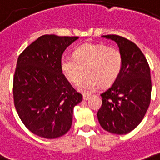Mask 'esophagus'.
<instances>
[{
	"label": "esophagus",
	"mask_w": 160,
	"mask_h": 160,
	"mask_svg": "<svg viewBox=\"0 0 160 160\" xmlns=\"http://www.w3.org/2000/svg\"><path fill=\"white\" fill-rule=\"evenodd\" d=\"M82 98H83V100H84V101H88V100L90 98V95H89V94H83Z\"/></svg>",
	"instance_id": "1"
}]
</instances>
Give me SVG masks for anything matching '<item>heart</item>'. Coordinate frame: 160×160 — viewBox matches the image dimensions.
<instances>
[{
  "instance_id": "obj_1",
  "label": "heart",
  "mask_w": 160,
  "mask_h": 160,
  "mask_svg": "<svg viewBox=\"0 0 160 160\" xmlns=\"http://www.w3.org/2000/svg\"><path fill=\"white\" fill-rule=\"evenodd\" d=\"M122 57L118 49L101 43H86L75 51V56L65 54L61 58L64 75L71 82H78L80 92H93L101 83L103 87L111 85L119 75Z\"/></svg>"
}]
</instances>
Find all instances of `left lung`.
I'll return each instance as SVG.
<instances>
[{
	"label": "left lung",
	"instance_id": "left-lung-1",
	"mask_svg": "<svg viewBox=\"0 0 160 160\" xmlns=\"http://www.w3.org/2000/svg\"><path fill=\"white\" fill-rule=\"evenodd\" d=\"M102 37L117 43L122 66L111 87L101 94L102 105L97 117L105 130L125 135L139 124L148 109L152 93L151 71L144 55L133 42L117 35Z\"/></svg>",
	"mask_w": 160,
	"mask_h": 160
}]
</instances>
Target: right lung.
I'll list each match as a JSON object with an SVG mask.
<instances>
[{
  "instance_id": "obj_1",
  "label": "right lung",
  "mask_w": 160,
  "mask_h": 160,
  "mask_svg": "<svg viewBox=\"0 0 160 160\" xmlns=\"http://www.w3.org/2000/svg\"><path fill=\"white\" fill-rule=\"evenodd\" d=\"M78 37L43 35L21 53L14 76L13 94L18 116L33 134L57 138L67 133L73 108L82 95L62 73V54Z\"/></svg>"
}]
</instances>
